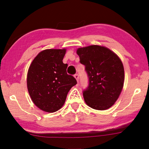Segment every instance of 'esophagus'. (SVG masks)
<instances>
[{
    "label": "esophagus",
    "instance_id": "34e87169",
    "mask_svg": "<svg viewBox=\"0 0 149 149\" xmlns=\"http://www.w3.org/2000/svg\"><path fill=\"white\" fill-rule=\"evenodd\" d=\"M74 77L75 78V79H76L77 81V82H79V75H78V74H75V75H74Z\"/></svg>",
    "mask_w": 149,
    "mask_h": 149
}]
</instances>
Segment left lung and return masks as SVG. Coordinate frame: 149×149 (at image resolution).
<instances>
[{
	"instance_id": "8db88e82",
	"label": "left lung",
	"mask_w": 149,
	"mask_h": 149,
	"mask_svg": "<svg viewBox=\"0 0 149 149\" xmlns=\"http://www.w3.org/2000/svg\"><path fill=\"white\" fill-rule=\"evenodd\" d=\"M77 54L89 78L88 87L83 91L85 102L95 110L110 108L119 97L124 82V69L120 58L99 45L79 48Z\"/></svg>"
}]
</instances>
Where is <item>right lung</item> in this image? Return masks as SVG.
Segmentation results:
<instances>
[{
    "mask_svg": "<svg viewBox=\"0 0 149 149\" xmlns=\"http://www.w3.org/2000/svg\"><path fill=\"white\" fill-rule=\"evenodd\" d=\"M64 49H47L37 54L27 72V85L32 101L40 109L54 112L64 105L77 81L66 72Z\"/></svg>",
    "mask_w": 149,
    "mask_h": 149,
    "instance_id": "obj_1",
    "label": "right lung"
}]
</instances>
